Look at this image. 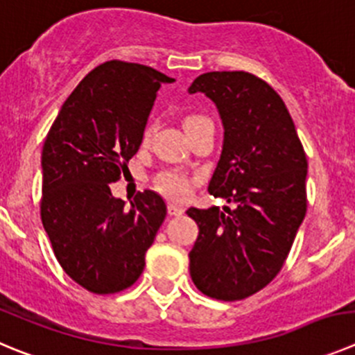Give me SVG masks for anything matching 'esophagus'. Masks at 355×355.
<instances>
[{"label":"esophagus","instance_id":"obj_1","mask_svg":"<svg viewBox=\"0 0 355 355\" xmlns=\"http://www.w3.org/2000/svg\"><path fill=\"white\" fill-rule=\"evenodd\" d=\"M168 214L170 215H182L184 214V207L177 203H168Z\"/></svg>","mask_w":355,"mask_h":355}]
</instances>
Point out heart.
<instances>
[{"mask_svg":"<svg viewBox=\"0 0 355 355\" xmlns=\"http://www.w3.org/2000/svg\"><path fill=\"white\" fill-rule=\"evenodd\" d=\"M203 122H210V121H208L205 115L189 114L185 115L182 124H184L185 131L189 132L193 128H196V125L203 124ZM150 131H152L150 125H147V128L144 129V135H141V141H144V144H147L148 138H150ZM155 187H157L162 194L180 200V198L187 196L189 191H191V180H189L187 175L180 173V171H175V170L162 171V173H159L157 177H155Z\"/></svg>","mask_w":355,"mask_h":355,"instance_id":"obj_1","label":"heart"}]
</instances>
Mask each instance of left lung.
Masks as SVG:
<instances>
[{"instance_id":"1","label":"left lung","mask_w":355,"mask_h":355,"mask_svg":"<svg viewBox=\"0 0 355 355\" xmlns=\"http://www.w3.org/2000/svg\"><path fill=\"white\" fill-rule=\"evenodd\" d=\"M189 92L208 96L224 125L208 193L236 205L187 210L200 227L189 252L191 278L215 300H245L289 256L306 214V155L286 103L252 73H203Z\"/></svg>"}]
</instances>
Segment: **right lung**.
<instances>
[{
    "mask_svg": "<svg viewBox=\"0 0 355 355\" xmlns=\"http://www.w3.org/2000/svg\"><path fill=\"white\" fill-rule=\"evenodd\" d=\"M171 82L150 66L103 62L68 96L45 138L42 223L62 270L89 293L115 294L137 282L166 217L154 191L125 207L110 184L140 148L159 87Z\"/></svg>",
    "mask_w": 355,
    "mask_h": 355,
    "instance_id": "1",
    "label": "right lung"
}]
</instances>
